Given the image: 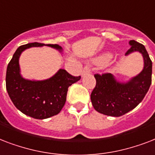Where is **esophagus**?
I'll list each match as a JSON object with an SVG mask.
<instances>
[{
    "instance_id": "obj_1",
    "label": "esophagus",
    "mask_w": 155,
    "mask_h": 155,
    "mask_svg": "<svg viewBox=\"0 0 155 155\" xmlns=\"http://www.w3.org/2000/svg\"><path fill=\"white\" fill-rule=\"evenodd\" d=\"M90 73H91V69H90V68H89L88 66L84 67L83 70H82V75H85V74H90Z\"/></svg>"
}]
</instances>
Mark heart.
I'll return each mask as SVG.
<instances>
[{"mask_svg": "<svg viewBox=\"0 0 155 155\" xmlns=\"http://www.w3.org/2000/svg\"><path fill=\"white\" fill-rule=\"evenodd\" d=\"M111 54L107 52V53H104L101 56H99L98 58H96L94 60V62L97 63V64H104L107 61H108L111 58Z\"/></svg>", "mask_w": 155, "mask_h": 155, "instance_id": "1", "label": "heart"}]
</instances>
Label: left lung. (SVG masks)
<instances>
[{
    "instance_id": "8db88e82",
    "label": "left lung",
    "mask_w": 155,
    "mask_h": 155,
    "mask_svg": "<svg viewBox=\"0 0 155 155\" xmlns=\"http://www.w3.org/2000/svg\"><path fill=\"white\" fill-rule=\"evenodd\" d=\"M131 48L125 56L137 51L142 55L143 69L127 81H120L111 74H95L96 86L91 94L94 108L106 116H123L138 105L151 85L152 61L146 48L135 40L129 42Z\"/></svg>"
}]
</instances>
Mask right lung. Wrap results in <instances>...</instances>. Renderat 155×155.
I'll return each mask as SVG.
<instances>
[{"label": "right lung", "instance_id": "1", "mask_svg": "<svg viewBox=\"0 0 155 155\" xmlns=\"http://www.w3.org/2000/svg\"><path fill=\"white\" fill-rule=\"evenodd\" d=\"M43 46L51 47L61 53L63 51L58 44L31 43L20 46L7 66L5 78L7 92L14 106L26 116L39 120L57 115L65 104L69 86L81 78L80 76H72L62 69L45 80L24 78L19 65L21 52L30 48Z\"/></svg>", "mask_w": 155, "mask_h": 155}]
</instances>
